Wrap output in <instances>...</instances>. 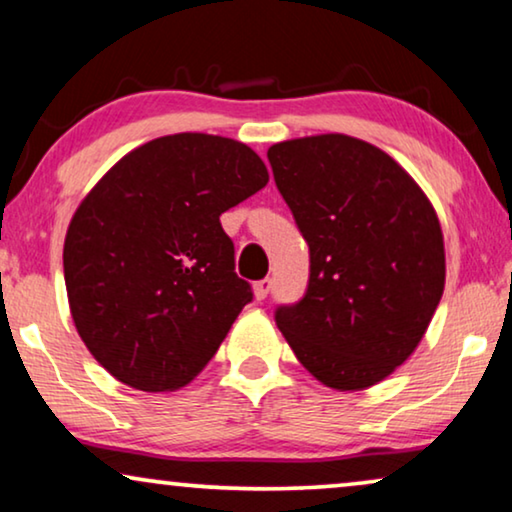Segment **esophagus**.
I'll return each mask as SVG.
<instances>
[{
  "mask_svg": "<svg viewBox=\"0 0 512 512\" xmlns=\"http://www.w3.org/2000/svg\"><path fill=\"white\" fill-rule=\"evenodd\" d=\"M270 289H272V279H261V282H256L254 284V296H256V300H265L268 298V293H270Z\"/></svg>",
  "mask_w": 512,
  "mask_h": 512,
  "instance_id": "obj_1",
  "label": "esophagus"
}]
</instances>
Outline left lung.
<instances>
[{"mask_svg": "<svg viewBox=\"0 0 512 512\" xmlns=\"http://www.w3.org/2000/svg\"><path fill=\"white\" fill-rule=\"evenodd\" d=\"M310 247V279L275 321L298 361L340 391L373 387L415 352L445 286L438 216L394 158L347 135L268 149Z\"/></svg>", "mask_w": 512, "mask_h": 512, "instance_id": "obj_1", "label": "left lung"}]
</instances>
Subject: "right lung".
<instances>
[{"label": "right lung", "instance_id": "add662e5", "mask_svg": "<svg viewBox=\"0 0 512 512\" xmlns=\"http://www.w3.org/2000/svg\"><path fill=\"white\" fill-rule=\"evenodd\" d=\"M265 184L247 144L181 132L130 151L86 195L65 284L76 331L116 380L172 391L212 361L254 298L221 214Z\"/></svg>", "mask_w": 512, "mask_h": 512}]
</instances>
